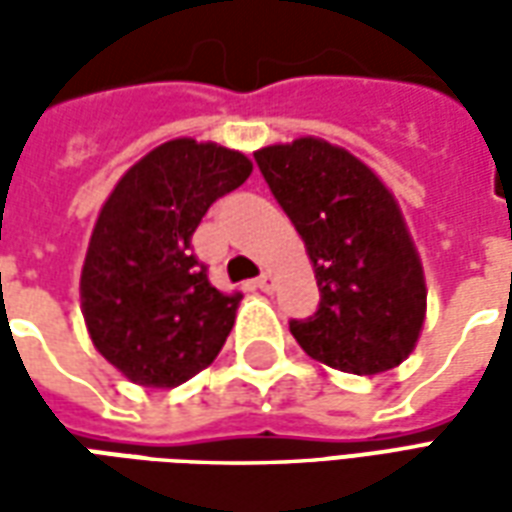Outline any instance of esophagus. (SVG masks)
Instances as JSON below:
<instances>
[{
  "label": "esophagus",
  "instance_id": "34e87169",
  "mask_svg": "<svg viewBox=\"0 0 512 512\" xmlns=\"http://www.w3.org/2000/svg\"><path fill=\"white\" fill-rule=\"evenodd\" d=\"M255 285L263 290V293H268V290H274V285H277V277H274L271 271H266V274H260V277L255 279Z\"/></svg>",
  "mask_w": 512,
  "mask_h": 512
}]
</instances>
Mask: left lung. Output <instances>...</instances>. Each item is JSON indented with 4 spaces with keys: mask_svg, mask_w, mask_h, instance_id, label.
Returning <instances> with one entry per match:
<instances>
[{
    "mask_svg": "<svg viewBox=\"0 0 512 512\" xmlns=\"http://www.w3.org/2000/svg\"><path fill=\"white\" fill-rule=\"evenodd\" d=\"M255 161L307 246L321 290L318 312L290 321L304 354L354 376L406 362L428 288L395 194L365 161L318 136L260 147Z\"/></svg>",
    "mask_w": 512,
    "mask_h": 512,
    "instance_id": "1",
    "label": "left lung"
}]
</instances>
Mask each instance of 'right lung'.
I'll return each instance as SVG.
<instances>
[{
    "mask_svg": "<svg viewBox=\"0 0 512 512\" xmlns=\"http://www.w3.org/2000/svg\"><path fill=\"white\" fill-rule=\"evenodd\" d=\"M249 175L244 153L180 136L139 158L106 197L79 293L95 351L128 381L172 389L222 351L241 293L213 288L191 235Z\"/></svg>",
    "mask_w": 512,
    "mask_h": 512,
    "instance_id": "right-lung-1",
    "label": "right lung"
}]
</instances>
